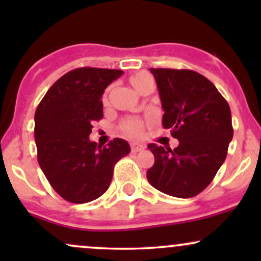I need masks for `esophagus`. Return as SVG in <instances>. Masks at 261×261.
Listing matches in <instances>:
<instances>
[{
	"mask_svg": "<svg viewBox=\"0 0 261 261\" xmlns=\"http://www.w3.org/2000/svg\"><path fill=\"white\" fill-rule=\"evenodd\" d=\"M145 149V145H141V143H131V152H134V153H137V152L140 151H143Z\"/></svg>",
	"mask_w": 261,
	"mask_h": 261,
	"instance_id": "esophagus-1",
	"label": "esophagus"
}]
</instances>
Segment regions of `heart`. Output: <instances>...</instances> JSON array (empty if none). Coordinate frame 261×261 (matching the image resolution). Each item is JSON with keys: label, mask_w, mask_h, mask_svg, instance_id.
Returning a JSON list of instances; mask_svg holds the SVG:
<instances>
[{"label": "heart", "mask_w": 261, "mask_h": 261, "mask_svg": "<svg viewBox=\"0 0 261 261\" xmlns=\"http://www.w3.org/2000/svg\"><path fill=\"white\" fill-rule=\"evenodd\" d=\"M130 82L134 88L141 93L146 86L153 83V80H152V77L148 73L140 71V72L135 73L130 77ZM142 127L143 122L140 119H127V120H125L121 124V130L127 135H130V136H139L141 131H142Z\"/></svg>", "instance_id": "heart-1"}]
</instances>
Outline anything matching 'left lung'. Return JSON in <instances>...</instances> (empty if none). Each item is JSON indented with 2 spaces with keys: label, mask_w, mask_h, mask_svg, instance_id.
Here are the masks:
<instances>
[{
  "label": "left lung",
  "mask_w": 261,
  "mask_h": 261,
  "mask_svg": "<svg viewBox=\"0 0 261 261\" xmlns=\"http://www.w3.org/2000/svg\"><path fill=\"white\" fill-rule=\"evenodd\" d=\"M157 82L164 128L178 139L174 149L149 143L154 164L147 170L152 187L167 195L196 196L212 181L233 137L227 100L205 76L193 70L151 68Z\"/></svg>",
  "instance_id": "left-lung-1"
}]
</instances>
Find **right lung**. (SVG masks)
<instances>
[{
	"label": "right lung",
	"instance_id": "right-lung-1",
	"mask_svg": "<svg viewBox=\"0 0 261 261\" xmlns=\"http://www.w3.org/2000/svg\"><path fill=\"white\" fill-rule=\"evenodd\" d=\"M124 71L80 67L56 81L35 112L38 162L54 190L66 201L86 203L103 195L114 166L130 145L114 139L101 147L89 140L92 122L103 118L101 95Z\"/></svg>",
	"mask_w": 261,
	"mask_h": 261
}]
</instances>
